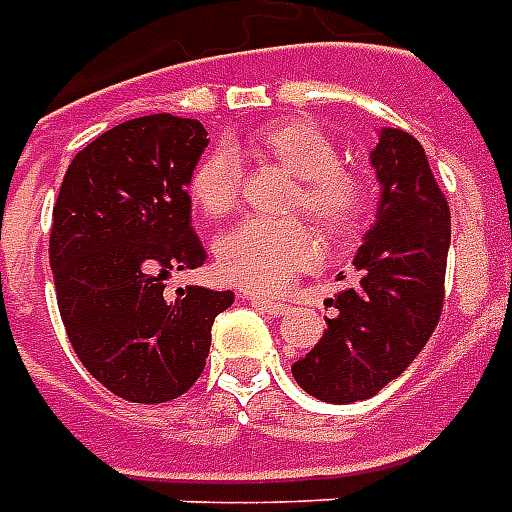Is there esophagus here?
I'll list each match as a JSON object with an SVG mask.
<instances>
[{"label":"esophagus","mask_w":512,"mask_h":512,"mask_svg":"<svg viewBox=\"0 0 512 512\" xmlns=\"http://www.w3.org/2000/svg\"><path fill=\"white\" fill-rule=\"evenodd\" d=\"M249 301H252L255 306H260L263 312L274 314V317L290 312V304H282V301H274V298H263V295H252Z\"/></svg>","instance_id":"1"}]
</instances>
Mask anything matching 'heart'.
Wrapping results in <instances>:
<instances>
[{
	"label": "heart",
	"instance_id": "obj_1",
	"mask_svg": "<svg viewBox=\"0 0 512 512\" xmlns=\"http://www.w3.org/2000/svg\"><path fill=\"white\" fill-rule=\"evenodd\" d=\"M249 149L298 179L290 208H301L336 236L350 233L361 222L366 206L363 184L339 168V149L317 124L279 121L255 132ZM238 187L241 165L227 146L206 151L189 176V195L214 219L236 208ZM214 257L219 276L230 285L276 293L295 274L320 263L323 241L304 219H246L217 238Z\"/></svg>",
	"mask_w": 512,
	"mask_h": 512
}]
</instances>
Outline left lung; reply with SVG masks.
Segmentation results:
<instances>
[{
	"instance_id": "left-lung-1",
	"label": "left lung",
	"mask_w": 512,
	"mask_h": 512,
	"mask_svg": "<svg viewBox=\"0 0 512 512\" xmlns=\"http://www.w3.org/2000/svg\"><path fill=\"white\" fill-rule=\"evenodd\" d=\"M380 200L352 266L358 282L331 304L323 339L293 363L295 382L331 404L369 399L434 333L445 298L450 208L410 132L382 127L369 151Z\"/></svg>"
}]
</instances>
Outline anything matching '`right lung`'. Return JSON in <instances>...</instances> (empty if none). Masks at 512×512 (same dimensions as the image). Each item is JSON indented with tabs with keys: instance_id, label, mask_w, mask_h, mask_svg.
<instances>
[{
	"instance_id": "right-lung-1",
	"label": "right lung",
	"mask_w": 512,
	"mask_h": 512,
	"mask_svg": "<svg viewBox=\"0 0 512 512\" xmlns=\"http://www.w3.org/2000/svg\"><path fill=\"white\" fill-rule=\"evenodd\" d=\"M195 119L154 113L116 124L81 149L54 203L51 271L75 355L119 399L162 404L203 372L211 325L230 290L179 287L200 268L189 176L208 146Z\"/></svg>"
}]
</instances>
